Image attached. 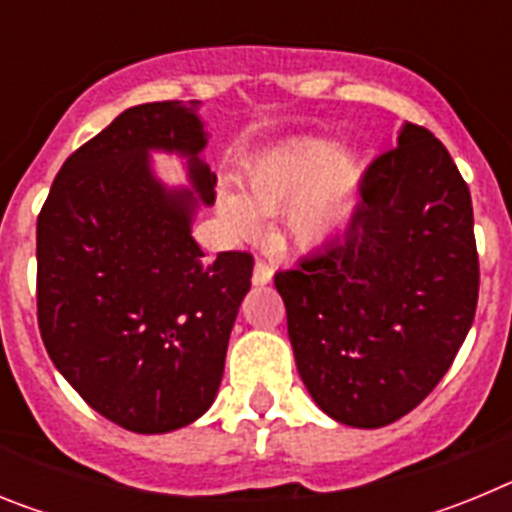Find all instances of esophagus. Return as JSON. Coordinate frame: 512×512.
I'll return each instance as SVG.
<instances>
[{"label":"esophagus","instance_id":"obj_1","mask_svg":"<svg viewBox=\"0 0 512 512\" xmlns=\"http://www.w3.org/2000/svg\"><path fill=\"white\" fill-rule=\"evenodd\" d=\"M271 277H274V269H271L269 264H266V261H256V264H253V284H269L271 282Z\"/></svg>","mask_w":512,"mask_h":512}]
</instances>
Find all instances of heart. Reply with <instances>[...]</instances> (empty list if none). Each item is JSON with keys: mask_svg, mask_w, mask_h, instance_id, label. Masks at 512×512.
<instances>
[{"mask_svg": "<svg viewBox=\"0 0 512 512\" xmlns=\"http://www.w3.org/2000/svg\"><path fill=\"white\" fill-rule=\"evenodd\" d=\"M361 164L328 138H302L279 148L248 174L243 200L220 197V217L235 235L259 230V215L284 210V230L297 246L315 248L348 228L356 210Z\"/></svg>", "mask_w": 512, "mask_h": 512, "instance_id": "b5f03b06", "label": "heart"}]
</instances>
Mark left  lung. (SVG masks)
I'll return each instance as SVG.
<instances>
[{"instance_id": "8db88e82", "label": "left lung", "mask_w": 512, "mask_h": 512, "mask_svg": "<svg viewBox=\"0 0 512 512\" xmlns=\"http://www.w3.org/2000/svg\"><path fill=\"white\" fill-rule=\"evenodd\" d=\"M343 238L274 274L297 372L330 418L382 428L418 408L472 328V197L423 125L369 164Z\"/></svg>"}]
</instances>
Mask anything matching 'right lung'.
<instances>
[{"label": "right lung", "instance_id": "obj_1", "mask_svg": "<svg viewBox=\"0 0 512 512\" xmlns=\"http://www.w3.org/2000/svg\"><path fill=\"white\" fill-rule=\"evenodd\" d=\"M194 107H130L76 148L38 215V328L45 351L87 405L135 433L189 425L223 379L253 256L207 259L189 233L215 174ZM190 156L201 194L169 193L147 151Z\"/></svg>", "mask_w": 512, "mask_h": 512}]
</instances>
